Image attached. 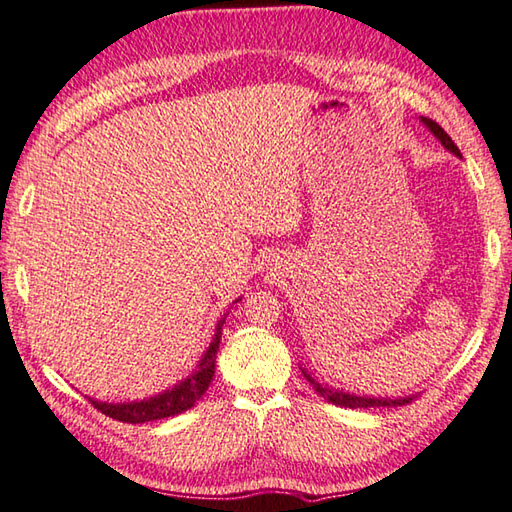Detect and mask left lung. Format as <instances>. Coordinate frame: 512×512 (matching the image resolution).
I'll list each match as a JSON object with an SVG mask.
<instances>
[{"mask_svg": "<svg viewBox=\"0 0 512 512\" xmlns=\"http://www.w3.org/2000/svg\"><path fill=\"white\" fill-rule=\"evenodd\" d=\"M420 121H423L425 128L434 134V137L443 143V146L452 152V155L461 157V150L454 146V141L450 139V134H447L441 125H438L436 121L432 119H425V116H420ZM301 373L306 375V380L315 387V391L319 393L321 398L333 402V405H339V407H348V409H369V407H402L407 405V402L414 400V396H405V398H373V396H360V393H348L344 389H335L330 387L328 382H319L312 378V375L301 369Z\"/></svg>", "mask_w": 512, "mask_h": 512, "instance_id": "left-lung-1", "label": "left lung"}]
</instances>
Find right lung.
<instances>
[{"label":"right lung","instance_id":"obj_1","mask_svg":"<svg viewBox=\"0 0 512 512\" xmlns=\"http://www.w3.org/2000/svg\"><path fill=\"white\" fill-rule=\"evenodd\" d=\"M240 301V299H238ZM229 315V312H227ZM224 315L218 326H215V335L211 339L209 348H206L202 360L197 362L195 371L191 375H186L184 380H179L175 387H168L157 396H150V398H143V400H132V402H101V400H92V405L103 411L105 416H110L114 420H121V423H148V420H161V418H168V416H177L182 414V411L191 409L197 400H200L206 389H209V384L213 380V373H215V355H218V348H220V337H222V324Z\"/></svg>","mask_w":512,"mask_h":512}]
</instances>
